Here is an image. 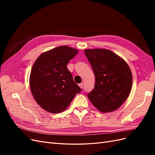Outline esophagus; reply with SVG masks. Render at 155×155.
<instances>
[{"mask_svg":"<svg viewBox=\"0 0 155 155\" xmlns=\"http://www.w3.org/2000/svg\"><path fill=\"white\" fill-rule=\"evenodd\" d=\"M79 87H80L81 88H83V83H79Z\"/></svg>","mask_w":155,"mask_h":155,"instance_id":"obj_1","label":"esophagus"}]
</instances>
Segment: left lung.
I'll return each instance as SVG.
<instances>
[{"mask_svg":"<svg viewBox=\"0 0 155 155\" xmlns=\"http://www.w3.org/2000/svg\"><path fill=\"white\" fill-rule=\"evenodd\" d=\"M85 54L95 76L94 88L87 94L88 99L102 112L118 109L132 87V73L128 64L107 49H87Z\"/></svg>","mask_w":155,"mask_h":155,"instance_id":"left-lung-1","label":"left lung"}]
</instances>
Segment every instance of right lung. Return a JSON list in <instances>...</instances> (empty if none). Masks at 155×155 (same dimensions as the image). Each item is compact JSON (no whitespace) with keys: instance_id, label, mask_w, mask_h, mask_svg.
I'll return each mask as SVG.
<instances>
[{"instance_id":"add662e5","label":"right lung","mask_w":155,"mask_h":155,"mask_svg":"<svg viewBox=\"0 0 155 155\" xmlns=\"http://www.w3.org/2000/svg\"><path fill=\"white\" fill-rule=\"evenodd\" d=\"M78 52L76 49L61 46L45 51L36 59L30 73V90L44 110L59 113L81 92L67 67Z\"/></svg>"}]
</instances>
